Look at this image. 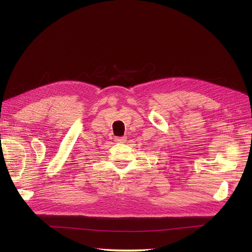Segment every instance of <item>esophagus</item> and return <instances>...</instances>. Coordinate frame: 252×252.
Listing matches in <instances>:
<instances>
[{"instance_id":"obj_1","label":"esophagus","mask_w":252,"mask_h":252,"mask_svg":"<svg viewBox=\"0 0 252 252\" xmlns=\"http://www.w3.org/2000/svg\"><path fill=\"white\" fill-rule=\"evenodd\" d=\"M114 141H116L117 143H125L126 142V138H114Z\"/></svg>"}]
</instances>
